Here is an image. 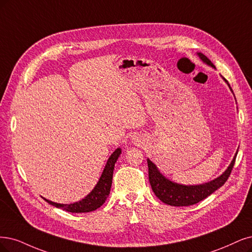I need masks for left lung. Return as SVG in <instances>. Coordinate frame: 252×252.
Instances as JSON below:
<instances>
[{
    "mask_svg": "<svg viewBox=\"0 0 252 252\" xmlns=\"http://www.w3.org/2000/svg\"><path fill=\"white\" fill-rule=\"evenodd\" d=\"M197 55L204 63L215 68V65L211 62V60L207 57V56H204L202 53H197ZM223 80L227 83V81L224 78H223ZM236 157H237V154L234 159H232L229 166L227 167V169L220 176H218L217 179L206 184L189 185V186L181 185L166 179L165 176L160 172V170L158 169V167L150 159H147L148 179H150L152 189L156 194V196L164 203L169 204V206H173V207L192 206V204H195L203 200L204 198H207L212 193L215 192L217 189H219L225 184L228 176L230 175L232 167L235 165Z\"/></svg>",
    "mask_w": 252,
    "mask_h": 252,
    "instance_id": "obj_1",
    "label": "left lung"
}]
</instances>
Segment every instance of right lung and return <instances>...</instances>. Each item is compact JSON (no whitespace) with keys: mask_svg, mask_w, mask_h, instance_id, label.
<instances>
[{"mask_svg":"<svg viewBox=\"0 0 252 252\" xmlns=\"http://www.w3.org/2000/svg\"><path fill=\"white\" fill-rule=\"evenodd\" d=\"M120 154H121V150L120 148H117V150L110 156V158L107 161V164L105 166V169L102 171L94 189H93L87 196L84 197L82 200L69 203V204L67 203L63 204V203L53 202L45 198L43 199L56 208H59L70 213H88V212L95 211L96 209L100 208L102 204H104V202L109 196L111 185H112V179H113L114 166Z\"/></svg>","mask_w":252,"mask_h":252,"instance_id":"obj_1","label":"right lung"}]
</instances>
